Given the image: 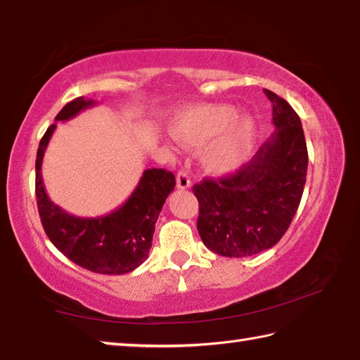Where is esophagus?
<instances>
[{
	"label": "esophagus",
	"instance_id": "34e87169",
	"mask_svg": "<svg viewBox=\"0 0 360 360\" xmlns=\"http://www.w3.org/2000/svg\"><path fill=\"white\" fill-rule=\"evenodd\" d=\"M177 188L179 189H188L191 188V179L185 171H179L177 174Z\"/></svg>",
	"mask_w": 360,
	"mask_h": 360
}]
</instances>
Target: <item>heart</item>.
<instances>
[{"instance_id":"1","label":"heart","mask_w":360,"mask_h":360,"mask_svg":"<svg viewBox=\"0 0 360 360\" xmlns=\"http://www.w3.org/2000/svg\"><path fill=\"white\" fill-rule=\"evenodd\" d=\"M172 135L183 148H200L205 169L229 174L250 153L256 126L252 116L236 115L233 105H197L183 112L172 126Z\"/></svg>"}]
</instances>
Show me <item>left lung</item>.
<instances>
[{
  "mask_svg": "<svg viewBox=\"0 0 360 360\" xmlns=\"http://www.w3.org/2000/svg\"><path fill=\"white\" fill-rule=\"evenodd\" d=\"M264 93L272 102L275 134L239 171L203 179L193 188L205 247L229 258L272 248L288 231L306 185L307 148L300 116L274 91Z\"/></svg>",
  "mask_w": 360,
  "mask_h": 360,
  "instance_id": "1",
  "label": "left lung"
}]
</instances>
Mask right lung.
I'll return each instance as SVG.
<instances>
[{"label":"right lung","instance_id":"right-lung-1","mask_svg":"<svg viewBox=\"0 0 360 360\" xmlns=\"http://www.w3.org/2000/svg\"><path fill=\"white\" fill-rule=\"evenodd\" d=\"M96 102L76 98L68 102L56 121H68ZM56 130L51 124L39 144L35 160V195L46 236L70 261L90 272L122 275L141 266L152 247L160 211L175 186L174 174L166 169H146L136 188L118 210L105 216L77 217L49 199L43 186L41 163Z\"/></svg>","mask_w":360,"mask_h":360}]
</instances>
